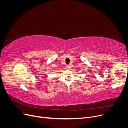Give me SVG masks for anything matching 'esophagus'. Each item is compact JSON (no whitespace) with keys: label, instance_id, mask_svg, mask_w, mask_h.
Segmentation results:
<instances>
[{"label":"esophagus","instance_id":"34e87169","mask_svg":"<svg viewBox=\"0 0 128 128\" xmlns=\"http://www.w3.org/2000/svg\"><path fill=\"white\" fill-rule=\"evenodd\" d=\"M69 66H68V65H67V66H66V69H69Z\"/></svg>","mask_w":128,"mask_h":128}]
</instances>
